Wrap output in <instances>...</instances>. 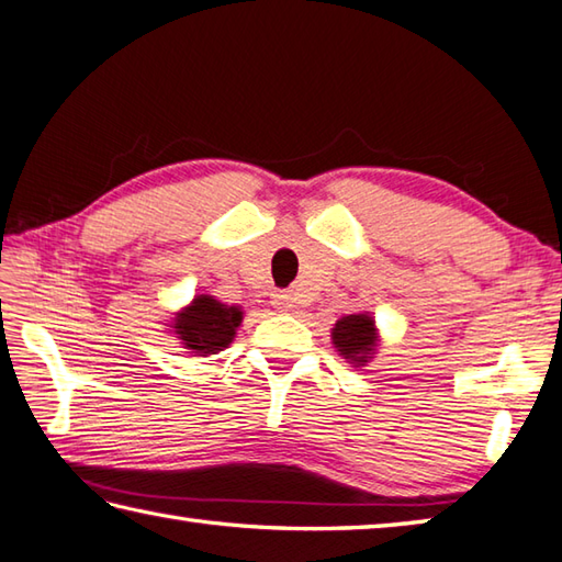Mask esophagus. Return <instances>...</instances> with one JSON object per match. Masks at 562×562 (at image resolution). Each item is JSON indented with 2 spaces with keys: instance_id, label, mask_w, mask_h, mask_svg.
<instances>
[{
  "instance_id": "esophagus-1",
  "label": "esophagus",
  "mask_w": 562,
  "mask_h": 562,
  "mask_svg": "<svg viewBox=\"0 0 562 562\" xmlns=\"http://www.w3.org/2000/svg\"><path fill=\"white\" fill-rule=\"evenodd\" d=\"M272 304H274V310H280V312H292L296 306V296L292 292H274Z\"/></svg>"
}]
</instances>
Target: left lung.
Segmentation results:
<instances>
[{
	"mask_svg": "<svg viewBox=\"0 0 562 562\" xmlns=\"http://www.w3.org/2000/svg\"><path fill=\"white\" fill-rule=\"evenodd\" d=\"M334 346L340 356L353 362H368L370 353L375 350V322L368 314L344 316L334 326Z\"/></svg>",
	"mask_w": 562,
	"mask_h": 562,
	"instance_id": "obj_1",
	"label": "left lung"
}]
</instances>
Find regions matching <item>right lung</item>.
Returning a JSON list of instances; mask_svg holds the SVG:
<instances>
[{
    "instance_id": "add662e5",
    "label": "right lung",
    "mask_w": 562,
    "mask_h": 562,
    "mask_svg": "<svg viewBox=\"0 0 562 562\" xmlns=\"http://www.w3.org/2000/svg\"><path fill=\"white\" fill-rule=\"evenodd\" d=\"M240 318H244V312L236 306L216 302L209 294H200L184 312L178 314L172 328L192 353L214 356L234 340Z\"/></svg>"
}]
</instances>
